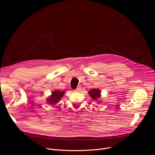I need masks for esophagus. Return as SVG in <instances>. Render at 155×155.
<instances>
[{"label": "esophagus", "instance_id": "1", "mask_svg": "<svg viewBox=\"0 0 155 155\" xmlns=\"http://www.w3.org/2000/svg\"><path fill=\"white\" fill-rule=\"evenodd\" d=\"M81 87L80 86H78V87L77 88V89H76L75 90H74V91H76V92H78V91H80L81 90Z\"/></svg>", "mask_w": 155, "mask_h": 155}]
</instances>
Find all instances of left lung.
Instances as JSON below:
<instances>
[{
  "instance_id": "1",
  "label": "left lung",
  "mask_w": 155,
  "mask_h": 155,
  "mask_svg": "<svg viewBox=\"0 0 155 155\" xmlns=\"http://www.w3.org/2000/svg\"><path fill=\"white\" fill-rule=\"evenodd\" d=\"M89 94L93 100H96L101 96V91L97 89H92L89 91Z\"/></svg>"
}]
</instances>
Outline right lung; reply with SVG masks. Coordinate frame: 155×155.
Returning <instances> with one entry per match:
<instances>
[{"label": "right lung", "mask_w": 155, "mask_h": 155, "mask_svg": "<svg viewBox=\"0 0 155 155\" xmlns=\"http://www.w3.org/2000/svg\"><path fill=\"white\" fill-rule=\"evenodd\" d=\"M64 91H61L56 90L52 93V95L47 99L48 103L50 104H55L57 103L64 94Z\"/></svg>", "instance_id": "1"}]
</instances>
